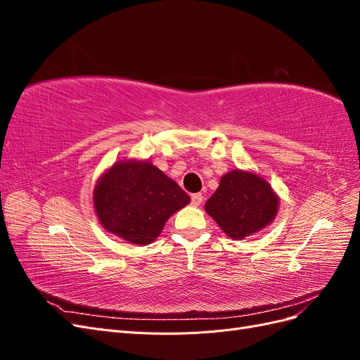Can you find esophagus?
<instances>
[{"label": "esophagus", "instance_id": "esophagus-1", "mask_svg": "<svg viewBox=\"0 0 360 360\" xmlns=\"http://www.w3.org/2000/svg\"><path fill=\"white\" fill-rule=\"evenodd\" d=\"M191 201L193 205H200L202 202V193H193L191 197Z\"/></svg>", "mask_w": 360, "mask_h": 360}]
</instances>
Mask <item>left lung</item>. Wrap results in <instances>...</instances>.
Returning <instances> with one entry per match:
<instances>
[{"label": "left lung", "instance_id": "obj_1", "mask_svg": "<svg viewBox=\"0 0 360 360\" xmlns=\"http://www.w3.org/2000/svg\"><path fill=\"white\" fill-rule=\"evenodd\" d=\"M278 205V195L263 177L233 169L222 176L204 209L228 237L242 240L271 224Z\"/></svg>", "mask_w": 360, "mask_h": 360}]
</instances>
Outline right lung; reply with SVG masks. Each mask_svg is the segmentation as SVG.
Wrapping results in <instances>:
<instances>
[{
  "label": "right lung",
  "instance_id": "1",
  "mask_svg": "<svg viewBox=\"0 0 360 360\" xmlns=\"http://www.w3.org/2000/svg\"><path fill=\"white\" fill-rule=\"evenodd\" d=\"M93 201L106 231L129 243L148 245L191 198L153 163L118 160L97 180Z\"/></svg>",
  "mask_w": 360,
  "mask_h": 360
}]
</instances>
